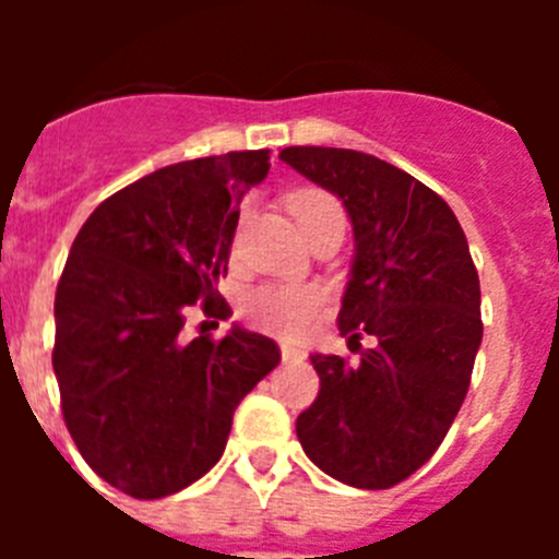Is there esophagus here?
Returning <instances> with one entry per match:
<instances>
[{
    "label": "esophagus",
    "mask_w": 559,
    "mask_h": 559,
    "mask_svg": "<svg viewBox=\"0 0 559 559\" xmlns=\"http://www.w3.org/2000/svg\"><path fill=\"white\" fill-rule=\"evenodd\" d=\"M280 353H283L285 364H290V360H302L305 358V349L296 347V344H288V341H283V344H280Z\"/></svg>",
    "instance_id": "1"
}]
</instances>
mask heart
<instances>
[{
  "label": "heart",
  "mask_w": 559,
  "mask_h": 559,
  "mask_svg": "<svg viewBox=\"0 0 559 559\" xmlns=\"http://www.w3.org/2000/svg\"><path fill=\"white\" fill-rule=\"evenodd\" d=\"M285 204L302 235L330 224L344 226V210L335 195L319 187H296L288 192ZM243 313L251 324L269 333L299 335L310 328L313 316L319 313V294L302 285H265L246 296Z\"/></svg>",
  "instance_id": "b5f03b06"
}]
</instances>
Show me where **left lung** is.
<instances>
[{"label": "left lung", "instance_id": "1", "mask_svg": "<svg viewBox=\"0 0 559 559\" xmlns=\"http://www.w3.org/2000/svg\"><path fill=\"white\" fill-rule=\"evenodd\" d=\"M285 165L333 192L355 254L338 330L374 347L358 364L310 355L319 397L296 419L310 462L358 490H389L433 456L481 347V288L451 206L389 162L347 147H285Z\"/></svg>", "mask_w": 559, "mask_h": 559}]
</instances>
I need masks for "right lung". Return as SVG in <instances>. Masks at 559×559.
<instances>
[{
  "mask_svg": "<svg viewBox=\"0 0 559 559\" xmlns=\"http://www.w3.org/2000/svg\"><path fill=\"white\" fill-rule=\"evenodd\" d=\"M271 151L179 162L103 201L56 290V369L67 428L88 467L133 498H165L224 456L237 403L280 364L274 341L231 328L185 341L218 296L240 201Z\"/></svg>",
  "mask_w": 559,
  "mask_h": 559,
  "instance_id": "right-lung-1",
  "label": "right lung"
}]
</instances>
